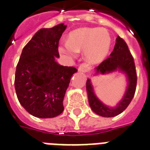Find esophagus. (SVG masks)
Returning a JSON list of instances; mask_svg holds the SVG:
<instances>
[{"label": "esophagus", "instance_id": "esophagus-1", "mask_svg": "<svg viewBox=\"0 0 150 150\" xmlns=\"http://www.w3.org/2000/svg\"><path fill=\"white\" fill-rule=\"evenodd\" d=\"M79 71L83 73L88 72L90 71V66L87 63H82L79 67Z\"/></svg>", "mask_w": 150, "mask_h": 150}]
</instances>
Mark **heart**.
I'll use <instances>...</instances> for the list:
<instances>
[{
  "label": "heart",
  "mask_w": 150,
  "mask_h": 150,
  "mask_svg": "<svg viewBox=\"0 0 150 150\" xmlns=\"http://www.w3.org/2000/svg\"><path fill=\"white\" fill-rule=\"evenodd\" d=\"M111 44L112 38L106 29L81 28L71 31L68 41L61 44L58 51L69 58H75L78 52L83 51L84 56L88 62L97 63L108 55Z\"/></svg>",
  "instance_id": "b5f03b06"
}]
</instances>
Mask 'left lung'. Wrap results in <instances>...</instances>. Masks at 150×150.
<instances>
[{
  "label": "left lung",
  "mask_w": 150,
  "mask_h": 150,
  "mask_svg": "<svg viewBox=\"0 0 150 150\" xmlns=\"http://www.w3.org/2000/svg\"><path fill=\"white\" fill-rule=\"evenodd\" d=\"M96 69L97 73L101 72L102 74L109 73L119 69L120 71L126 73L127 75L129 85L126 94L123 98L117 105V106L114 109L106 106L97 98L92 89L90 79H88L86 82L88 103L92 111L103 117H113L119 115L127 108L132 100L136 92L137 83V75L134 58L130 53L126 41L118 36L114 49L111 53L110 56L103 61L98 66L96 67Z\"/></svg>",
  "instance_id": "obj_1"
}]
</instances>
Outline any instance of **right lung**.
<instances>
[{
    "label": "right lung",
    "instance_id": "add662e5",
    "mask_svg": "<svg viewBox=\"0 0 150 150\" xmlns=\"http://www.w3.org/2000/svg\"><path fill=\"white\" fill-rule=\"evenodd\" d=\"M66 25L41 29L24 46L17 64L16 94L21 105L38 118H53L64 110L63 100L74 67L55 62L58 44Z\"/></svg>",
    "mask_w": 150,
    "mask_h": 150
}]
</instances>
